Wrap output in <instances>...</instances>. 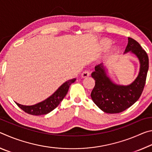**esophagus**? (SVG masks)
<instances>
[{
  "label": "esophagus",
  "instance_id": "1",
  "mask_svg": "<svg viewBox=\"0 0 152 152\" xmlns=\"http://www.w3.org/2000/svg\"><path fill=\"white\" fill-rule=\"evenodd\" d=\"M82 76V78H87V77H88L90 76V72L88 70H85L81 74Z\"/></svg>",
  "mask_w": 152,
  "mask_h": 152
}]
</instances>
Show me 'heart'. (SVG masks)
<instances>
[{"mask_svg": "<svg viewBox=\"0 0 152 152\" xmlns=\"http://www.w3.org/2000/svg\"><path fill=\"white\" fill-rule=\"evenodd\" d=\"M111 44V42L109 39H103L101 42V45L104 48H107Z\"/></svg>", "mask_w": 152, "mask_h": 152, "instance_id": "obj_1", "label": "heart"}]
</instances>
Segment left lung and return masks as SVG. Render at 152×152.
<instances>
[{
	"instance_id": "obj_1",
	"label": "left lung",
	"mask_w": 152,
	"mask_h": 152,
	"mask_svg": "<svg viewBox=\"0 0 152 152\" xmlns=\"http://www.w3.org/2000/svg\"><path fill=\"white\" fill-rule=\"evenodd\" d=\"M131 51L140 61V70L135 81L128 86H120L113 83L108 78L102 64L95 66L91 76L95 86L91 92L92 101L104 112L119 113L135 103L142 94L145 84L149 68V58L146 51L137 42L128 38L125 53Z\"/></svg>"
}]
</instances>
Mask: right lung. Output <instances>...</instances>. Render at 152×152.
<instances>
[{
    "label": "right lung",
    "mask_w": 152,
    "mask_h": 152,
    "mask_svg": "<svg viewBox=\"0 0 152 152\" xmlns=\"http://www.w3.org/2000/svg\"><path fill=\"white\" fill-rule=\"evenodd\" d=\"M76 78L69 80L61 85L51 96L42 102L32 106H25L19 103L16 104L25 113L32 115H46L55 109L64 99L66 94L68 93L69 87L73 82H75Z\"/></svg>",
    "instance_id": "obj_1"
}]
</instances>
